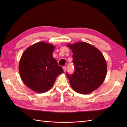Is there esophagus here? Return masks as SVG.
<instances>
[{
	"label": "esophagus",
	"instance_id": "34e87169",
	"mask_svg": "<svg viewBox=\"0 0 127 127\" xmlns=\"http://www.w3.org/2000/svg\"><path fill=\"white\" fill-rule=\"evenodd\" d=\"M63 69H64V72L66 71V67H65V66H64V67H63Z\"/></svg>",
	"mask_w": 127,
	"mask_h": 127
}]
</instances>
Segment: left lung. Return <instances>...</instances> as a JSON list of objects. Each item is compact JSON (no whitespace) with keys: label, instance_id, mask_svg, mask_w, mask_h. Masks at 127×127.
Instances as JSON below:
<instances>
[{"label":"left lung","instance_id":"obj_1","mask_svg":"<svg viewBox=\"0 0 127 127\" xmlns=\"http://www.w3.org/2000/svg\"><path fill=\"white\" fill-rule=\"evenodd\" d=\"M73 53L75 72L67 77L72 89L82 94L96 90L104 80L107 65L102 52L93 45L84 42L68 44Z\"/></svg>","mask_w":127,"mask_h":127}]
</instances>
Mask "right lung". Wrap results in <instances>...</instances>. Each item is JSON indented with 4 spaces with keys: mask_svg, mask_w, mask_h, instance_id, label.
<instances>
[{
    "mask_svg": "<svg viewBox=\"0 0 127 127\" xmlns=\"http://www.w3.org/2000/svg\"><path fill=\"white\" fill-rule=\"evenodd\" d=\"M54 45L39 42L27 48L19 63L23 82L30 89L44 93L51 89L57 76L64 72L53 57Z\"/></svg>",
    "mask_w": 127,
    "mask_h": 127,
    "instance_id": "1",
    "label": "right lung"
}]
</instances>
